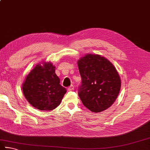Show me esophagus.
<instances>
[{
  "label": "esophagus",
  "instance_id": "1",
  "mask_svg": "<svg viewBox=\"0 0 150 150\" xmlns=\"http://www.w3.org/2000/svg\"><path fill=\"white\" fill-rule=\"evenodd\" d=\"M74 88H75L74 86H73V85H71L69 87H68V88H67V91H73V90H74Z\"/></svg>",
  "mask_w": 150,
  "mask_h": 150
}]
</instances>
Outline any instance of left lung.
<instances>
[{
	"mask_svg": "<svg viewBox=\"0 0 150 150\" xmlns=\"http://www.w3.org/2000/svg\"><path fill=\"white\" fill-rule=\"evenodd\" d=\"M77 65L82 79L79 96L90 111L100 113L107 110L117 98L121 81L115 67L105 57L87 54Z\"/></svg>",
	"mask_w": 150,
	"mask_h": 150,
	"instance_id": "8db88e82",
	"label": "left lung"
}]
</instances>
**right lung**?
Masks as SVG:
<instances>
[{"label": "right lung", "instance_id": "right-lung-1", "mask_svg": "<svg viewBox=\"0 0 150 150\" xmlns=\"http://www.w3.org/2000/svg\"><path fill=\"white\" fill-rule=\"evenodd\" d=\"M50 62L36 65L27 75L22 85L24 96L34 108L52 111L60 104L66 89L61 84Z\"/></svg>", "mask_w": 150, "mask_h": 150}]
</instances>
